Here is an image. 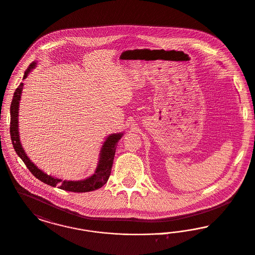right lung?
Masks as SVG:
<instances>
[{"label": "right lung", "instance_id": "right-lung-1", "mask_svg": "<svg viewBox=\"0 0 255 255\" xmlns=\"http://www.w3.org/2000/svg\"><path fill=\"white\" fill-rule=\"evenodd\" d=\"M35 66H36L35 62L29 65L27 70L24 72L23 79L26 78L28 73L31 72L32 69L35 68ZM23 86L24 83H21L16 89L13 96L12 102L10 106V135H11L13 147L17 155L24 161L25 166L31 172V174L41 182H45L53 187L58 186L60 189L66 190V191L82 193V192L93 191L102 187L109 179L116 149L118 145L117 143L122 138L123 133H112L106 138L99 154V160H98L97 169L95 171V174L92 175L91 177L82 181H62L60 179L51 177L48 174H46L45 172H43L42 170L39 169L36 165L29 159L20 142L19 129H18V114H19L18 110H19V103L21 99Z\"/></svg>", "mask_w": 255, "mask_h": 255}]
</instances>
